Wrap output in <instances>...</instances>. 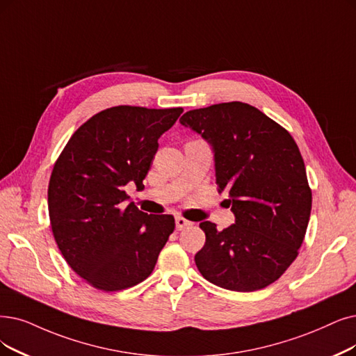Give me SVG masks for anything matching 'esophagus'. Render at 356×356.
Instances as JSON below:
<instances>
[{"label": "esophagus", "instance_id": "obj_1", "mask_svg": "<svg viewBox=\"0 0 356 356\" xmlns=\"http://www.w3.org/2000/svg\"><path fill=\"white\" fill-rule=\"evenodd\" d=\"M175 225H177V229L181 231V229H184V227H187V226L193 225V222H190V220H187V219H184V218L178 216V218H175Z\"/></svg>", "mask_w": 356, "mask_h": 356}]
</instances>
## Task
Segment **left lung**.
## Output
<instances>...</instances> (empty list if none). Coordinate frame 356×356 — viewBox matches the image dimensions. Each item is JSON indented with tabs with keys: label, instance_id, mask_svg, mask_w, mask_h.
Listing matches in <instances>:
<instances>
[{
	"label": "left lung",
	"instance_id": "left-lung-1",
	"mask_svg": "<svg viewBox=\"0 0 356 356\" xmlns=\"http://www.w3.org/2000/svg\"><path fill=\"white\" fill-rule=\"evenodd\" d=\"M181 125L207 141L219 191L235 223L218 231L202 222L204 247L195 264L213 285L259 291L296 259L311 215L305 165L292 136L248 104L227 102L188 111Z\"/></svg>",
	"mask_w": 356,
	"mask_h": 356
}]
</instances>
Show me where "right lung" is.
Instances as JSON below:
<instances>
[{
    "mask_svg": "<svg viewBox=\"0 0 356 356\" xmlns=\"http://www.w3.org/2000/svg\"><path fill=\"white\" fill-rule=\"evenodd\" d=\"M182 108L113 106L96 113L71 136L48 188L52 234L74 272L106 292L143 282L158 261L174 216L125 206V187L143 190L161 136Z\"/></svg>",
    "mask_w": 356,
    "mask_h": 356,
    "instance_id": "right-lung-1",
    "label": "right lung"
}]
</instances>
